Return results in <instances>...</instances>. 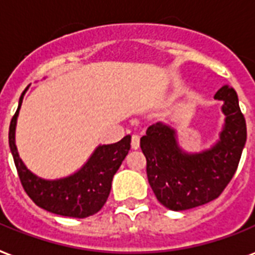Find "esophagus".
<instances>
[{"label":"esophagus","mask_w":255,"mask_h":255,"mask_svg":"<svg viewBox=\"0 0 255 255\" xmlns=\"http://www.w3.org/2000/svg\"><path fill=\"white\" fill-rule=\"evenodd\" d=\"M140 146V137L137 136V135H133L132 139H131V147H132L133 150H137Z\"/></svg>","instance_id":"esophagus-1"}]
</instances>
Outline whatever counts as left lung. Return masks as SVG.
<instances>
[{"label":"left lung","mask_w":255,"mask_h":255,"mask_svg":"<svg viewBox=\"0 0 255 255\" xmlns=\"http://www.w3.org/2000/svg\"><path fill=\"white\" fill-rule=\"evenodd\" d=\"M215 100L223 101L224 123L209 148L185 151L177 129L162 122L151 124L140 137L148 184L158 201L171 211H185L215 200L237 171L248 136L238 94L230 85H223Z\"/></svg>","instance_id":"obj_1"}]
</instances>
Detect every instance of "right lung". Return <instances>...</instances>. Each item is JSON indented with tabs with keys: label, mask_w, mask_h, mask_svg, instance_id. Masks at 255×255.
I'll use <instances>...</instances> for the list:
<instances>
[{
	"label": "right lung",
	"mask_w": 255,
	"mask_h": 255,
	"mask_svg": "<svg viewBox=\"0 0 255 255\" xmlns=\"http://www.w3.org/2000/svg\"><path fill=\"white\" fill-rule=\"evenodd\" d=\"M28 88L29 85L18 100V108L9 127V147L22 188L37 207L51 214L77 219L97 214L108 200L113 175L131 148V136L127 135L113 144L97 146L82 167L67 177L56 180L37 177L22 162L16 146L17 118Z\"/></svg>",
	"instance_id": "add662e5"
}]
</instances>
